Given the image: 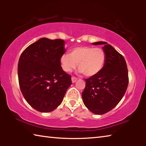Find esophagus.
I'll use <instances>...</instances> for the list:
<instances>
[{"label": "esophagus", "mask_w": 146, "mask_h": 146, "mask_svg": "<svg viewBox=\"0 0 146 146\" xmlns=\"http://www.w3.org/2000/svg\"><path fill=\"white\" fill-rule=\"evenodd\" d=\"M76 80H77V78L76 77H74V76H72V77H71V81H72V83L76 82Z\"/></svg>", "instance_id": "obj_1"}]
</instances>
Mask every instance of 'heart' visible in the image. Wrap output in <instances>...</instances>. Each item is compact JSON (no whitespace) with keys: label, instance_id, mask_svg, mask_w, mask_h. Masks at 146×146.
<instances>
[{"label":"heart","instance_id":"obj_1","mask_svg":"<svg viewBox=\"0 0 146 146\" xmlns=\"http://www.w3.org/2000/svg\"><path fill=\"white\" fill-rule=\"evenodd\" d=\"M106 54L101 48L80 46L71 49L60 58L62 69L66 73L71 72L78 64L79 73L91 77L99 73L104 66Z\"/></svg>","mask_w":146,"mask_h":146}]
</instances>
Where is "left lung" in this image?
I'll return each instance as SVG.
<instances>
[{
    "instance_id": "obj_1",
    "label": "left lung",
    "mask_w": 146,
    "mask_h": 146,
    "mask_svg": "<svg viewBox=\"0 0 146 146\" xmlns=\"http://www.w3.org/2000/svg\"><path fill=\"white\" fill-rule=\"evenodd\" d=\"M92 44L104 46L106 62L99 73L86 79L82 97L91 112L103 115L114 108L124 95L129 82L128 71L123 56L110 44L106 42Z\"/></svg>"
}]
</instances>
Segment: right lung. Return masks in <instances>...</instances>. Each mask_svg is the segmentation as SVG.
<instances>
[{
	"mask_svg": "<svg viewBox=\"0 0 146 146\" xmlns=\"http://www.w3.org/2000/svg\"><path fill=\"white\" fill-rule=\"evenodd\" d=\"M65 41L41 38L20 56L18 77L25 100L35 110L51 112L62 102L71 77L64 71L60 58L66 50Z\"/></svg>",
	"mask_w": 146,
	"mask_h": 146,
	"instance_id": "1",
	"label": "right lung"
}]
</instances>
